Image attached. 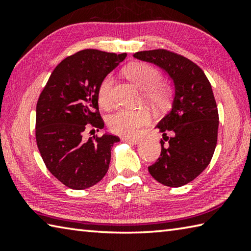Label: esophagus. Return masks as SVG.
I'll use <instances>...</instances> for the list:
<instances>
[{
    "label": "esophagus",
    "instance_id": "34e87169",
    "mask_svg": "<svg viewBox=\"0 0 251 251\" xmlns=\"http://www.w3.org/2000/svg\"><path fill=\"white\" fill-rule=\"evenodd\" d=\"M123 141L126 142V143H129V144H135V145H137V144L141 143V139L129 138V137H124V138H123Z\"/></svg>",
    "mask_w": 251,
    "mask_h": 251
}]
</instances>
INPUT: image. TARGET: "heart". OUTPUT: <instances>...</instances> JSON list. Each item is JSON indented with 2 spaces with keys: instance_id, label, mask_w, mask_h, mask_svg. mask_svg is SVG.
Masks as SVG:
<instances>
[{
  "instance_id": "obj_1",
  "label": "heart",
  "mask_w": 251,
  "mask_h": 251,
  "mask_svg": "<svg viewBox=\"0 0 251 251\" xmlns=\"http://www.w3.org/2000/svg\"><path fill=\"white\" fill-rule=\"evenodd\" d=\"M123 73L131 80L136 86L143 91V99L148 105L156 109L166 107L172 96V90L166 83L160 82V72L156 67L147 63L136 62L127 65ZM114 79L110 75H106L97 87V100L104 108L113 105ZM151 122V114L145 108L137 110L120 109L108 118L109 129L117 135L136 136L142 127Z\"/></svg>"
}]
</instances>
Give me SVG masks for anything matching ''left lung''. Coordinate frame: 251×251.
<instances>
[{
	"label": "left lung",
	"instance_id": "1",
	"mask_svg": "<svg viewBox=\"0 0 251 251\" xmlns=\"http://www.w3.org/2000/svg\"><path fill=\"white\" fill-rule=\"evenodd\" d=\"M134 57L154 63L174 80L173 107L156 126L169 143L160 139V157L148 171L165 186H184L205 171L217 145L219 116L211 85L197 64L171 50H143Z\"/></svg>",
	"mask_w": 251,
	"mask_h": 251
}]
</instances>
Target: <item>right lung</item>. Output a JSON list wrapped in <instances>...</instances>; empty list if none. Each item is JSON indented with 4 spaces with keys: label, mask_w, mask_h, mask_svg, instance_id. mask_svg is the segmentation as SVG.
I'll list each match as a JSON object with an SVG mask.
<instances>
[{
    "label": "right lung",
    "mask_w": 251,
    "mask_h": 251,
    "mask_svg": "<svg viewBox=\"0 0 251 251\" xmlns=\"http://www.w3.org/2000/svg\"><path fill=\"white\" fill-rule=\"evenodd\" d=\"M126 53L84 50L55 67L36 105L35 137L46 168L65 186L85 189L108 171L110 150L120 138L104 134L84 139L85 129H101L97 87Z\"/></svg>",
    "instance_id": "1"
}]
</instances>
